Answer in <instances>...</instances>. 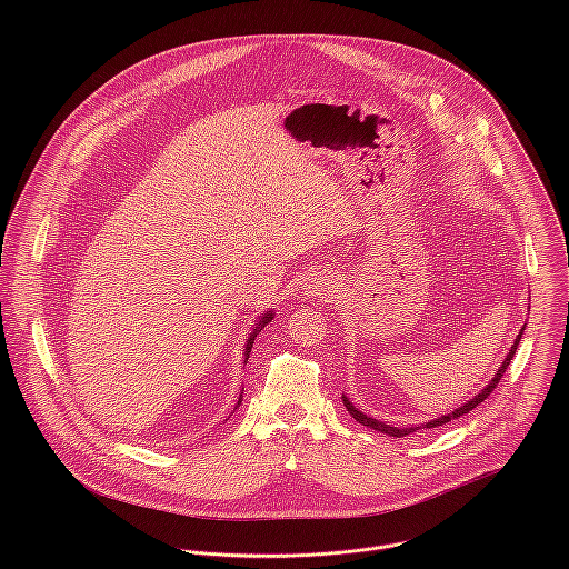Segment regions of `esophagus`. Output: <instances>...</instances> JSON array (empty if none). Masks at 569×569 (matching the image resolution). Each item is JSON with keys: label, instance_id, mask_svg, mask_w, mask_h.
I'll return each mask as SVG.
<instances>
[{"label": "esophagus", "instance_id": "1", "mask_svg": "<svg viewBox=\"0 0 569 569\" xmlns=\"http://www.w3.org/2000/svg\"><path fill=\"white\" fill-rule=\"evenodd\" d=\"M326 289H330V284H328V276L325 271L316 269V271L307 273V278H305L307 296H325Z\"/></svg>", "mask_w": 569, "mask_h": 569}]
</instances>
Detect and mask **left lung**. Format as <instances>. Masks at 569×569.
Returning <instances> with one entry per match:
<instances>
[{"mask_svg": "<svg viewBox=\"0 0 569 569\" xmlns=\"http://www.w3.org/2000/svg\"><path fill=\"white\" fill-rule=\"evenodd\" d=\"M523 330H526V326L521 328V332L517 335L515 343L510 346V352L506 355V359H503L501 368L497 370V375L490 379V383H488L487 388H485L480 395H476V397H473L471 401H467L465 406L456 407L453 411H449V413H445V416H440V418H436V420H429V422H427V425H422V427H403V429H399V427H390V425H386V422H381V420H377V418H370V416H366L363 411H359V409L352 406V403H350L346 397H341V399H343V406H346V409L350 411V416H352L357 422H361V425H366V427H370V429H375V431H381V433L395 436V438H403V436H409V433H413V431H418V429H429V427H440V425H447V422H451V420H456V418H460V416L469 413L471 409H476V407L480 406L482 401H487L488 397H490V392H492V390L497 388V383L501 381V377H503V372H506V368H508L510 359L515 357V350H517V346H519V339H521Z\"/></svg>", "mask_w": 569, "mask_h": 569, "instance_id": "8db88e82", "label": "left lung"}]
</instances>
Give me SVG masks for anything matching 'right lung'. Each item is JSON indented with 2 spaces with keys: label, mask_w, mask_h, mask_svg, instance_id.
Wrapping results in <instances>:
<instances>
[{
  "label": "right lung",
  "mask_w": 569,
  "mask_h": 569,
  "mask_svg": "<svg viewBox=\"0 0 569 569\" xmlns=\"http://www.w3.org/2000/svg\"><path fill=\"white\" fill-rule=\"evenodd\" d=\"M271 318H273V311H267L264 316H260V318H258V325L253 326V330L249 332V337H247V343H244V359H247V357H249V352H251V343H253V337H256V335H258V332H260L264 326L271 322ZM241 397H243V395H241ZM241 397H239V406H241Z\"/></svg>",
  "instance_id": "add662e5"
}]
</instances>
